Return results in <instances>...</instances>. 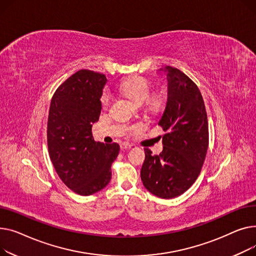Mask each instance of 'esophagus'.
<instances>
[{
	"mask_svg": "<svg viewBox=\"0 0 256 256\" xmlns=\"http://www.w3.org/2000/svg\"><path fill=\"white\" fill-rule=\"evenodd\" d=\"M134 146H135L134 144H128V142H122V144H121V148H122V150L132 148H134Z\"/></svg>",
	"mask_w": 256,
	"mask_h": 256,
	"instance_id": "34e87169",
	"label": "esophagus"
}]
</instances>
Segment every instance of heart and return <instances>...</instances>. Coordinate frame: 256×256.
Listing matches in <instances>:
<instances>
[{"label":"heart","instance_id":"obj_1","mask_svg":"<svg viewBox=\"0 0 256 256\" xmlns=\"http://www.w3.org/2000/svg\"><path fill=\"white\" fill-rule=\"evenodd\" d=\"M120 90L123 94L138 104L146 101L148 108L151 112H158L162 106V99L159 95L150 97L152 93V86L151 82L144 78H132L124 80L120 86ZM100 101L104 108L110 106L112 102V94L108 90H104Z\"/></svg>","mask_w":256,"mask_h":256}]
</instances>
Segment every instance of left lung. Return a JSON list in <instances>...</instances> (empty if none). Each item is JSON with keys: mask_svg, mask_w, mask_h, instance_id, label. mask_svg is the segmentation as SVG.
<instances>
[{"mask_svg": "<svg viewBox=\"0 0 256 256\" xmlns=\"http://www.w3.org/2000/svg\"><path fill=\"white\" fill-rule=\"evenodd\" d=\"M168 99L158 125L163 151L153 155L144 148L140 170L144 186L161 198H172L187 191L198 178L208 146L204 102L195 82L174 67H166Z\"/></svg>", "mask_w": 256, "mask_h": 256, "instance_id": "left-lung-1", "label": "left lung"}]
</instances>
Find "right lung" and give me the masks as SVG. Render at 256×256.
Here are the masks:
<instances>
[{
  "label": "right lung",
  "instance_id": "obj_1",
  "mask_svg": "<svg viewBox=\"0 0 256 256\" xmlns=\"http://www.w3.org/2000/svg\"><path fill=\"white\" fill-rule=\"evenodd\" d=\"M104 74L82 69L60 86L52 98L48 146L54 168L62 182L80 195H91L112 178V163L120 146L95 142L93 123L101 112Z\"/></svg>",
  "mask_w": 256,
  "mask_h": 256
}]
</instances>
